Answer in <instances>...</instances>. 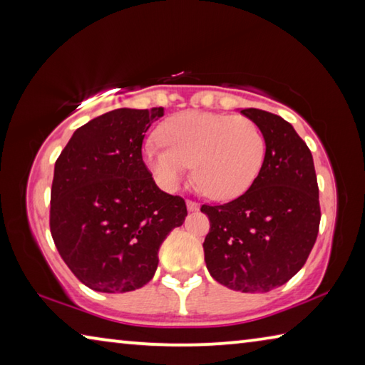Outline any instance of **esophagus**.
I'll use <instances>...</instances> for the list:
<instances>
[{"mask_svg": "<svg viewBox=\"0 0 365 365\" xmlns=\"http://www.w3.org/2000/svg\"><path fill=\"white\" fill-rule=\"evenodd\" d=\"M187 207H188V211H197V209H200V205H197L196 201L188 200L187 201Z\"/></svg>", "mask_w": 365, "mask_h": 365, "instance_id": "esophagus-1", "label": "esophagus"}]
</instances>
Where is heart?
Instances as JSON below:
<instances>
[{
  "instance_id": "obj_1",
  "label": "heart",
  "mask_w": 365,
  "mask_h": 365,
  "mask_svg": "<svg viewBox=\"0 0 365 365\" xmlns=\"http://www.w3.org/2000/svg\"><path fill=\"white\" fill-rule=\"evenodd\" d=\"M158 140L148 143L143 158L164 190H175L188 170L214 200H230L255 182L265 156V138L243 115L185 110L160 123Z\"/></svg>"
}]
</instances>
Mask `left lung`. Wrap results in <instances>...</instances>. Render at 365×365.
<instances>
[{
	"mask_svg": "<svg viewBox=\"0 0 365 365\" xmlns=\"http://www.w3.org/2000/svg\"><path fill=\"white\" fill-rule=\"evenodd\" d=\"M242 114L265 138L262 168L242 196L201 206L211 222L202 248L220 285L265 293L298 274L311 255L320 224L317 175L311 150L292 123L255 108Z\"/></svg>",
	"mask_w": 365,
	"mask_h": 365,
	"instance_id": "8db88e82",
	"label": "left lung"
}]
</instances>
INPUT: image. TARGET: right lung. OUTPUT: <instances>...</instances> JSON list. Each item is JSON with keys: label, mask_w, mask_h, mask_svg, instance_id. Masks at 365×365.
<instances>
[{"label": "right lung", "mask_w": 365, "mask_h": 365, "mask_svg": "<svg viewBox=\"0 0 365 365\" xmlns=\"http://www.w3.org/2000/svg\"><path fill=\"white\" fill-rule=\"evenodd\" d=\"M163 108L114 109L73 132L54 164L49 230L63 261L95 292L145 287L165 237L187 217L160 190L141 145Z\"/></svg>", "instance_id": "right-lung-1"}]
</instances>
